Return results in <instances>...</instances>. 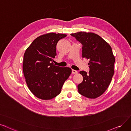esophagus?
Returning <instances> with one entry per match:
<instances>
[{"label": "esophagus", "instance_id": "1", "mask_svg": "<svg viewBox=\"0 0 131 131\" xmlns=\"http://www.w3.org/2000/svg\"><path fill=\"white\" fill-rule=\"evenodd\" d=\"M77 72H78V71L77 70H75L74 69L72 70V74H77Z\"/></svg>", "mask_w": 131, "mask_h": 131}]
</instances>
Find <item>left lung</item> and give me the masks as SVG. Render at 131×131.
Instances as JSON below:
<instances>
[{
  "label": "left lung",
  "mask_w": 131,
  "mask_h": 131,
  "mask_svg": "<svg viewBox=\"0 0 131 131\" xmlns=\"http://www.w3.org/2000/svg\"><path fill=\"white\" fill-rule=\"evenodd\" d=\"M71 35L82 45L83 58L89 60V72H80L83 80L77 86L78 92L88 98H96L107 90L114 75L115 57L112 48L95 33L78 32Z\"/></svg>",
  "instance_id": "obj_1"
}]
</instances>
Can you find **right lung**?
<instances>
[{
    "label": "right lung",
    "instance_id": "right-lung-1",
    "mask_svg": "<svg viewBox=\"0 0 131 131\" xmlns=\"http://www.w3.org/2000/svg\"><path fill=\"white\" fill-rule=\"evenodd\" d=\"M66 36L55 33L40 35L25 52L23 69L25 81L30 91L39 99L49 100L59 95L71 74L70 68L54 64L57 43Z\"/></svg>",
    "mask_w": 131,
    "mask_h": 131
}]
</instances>
